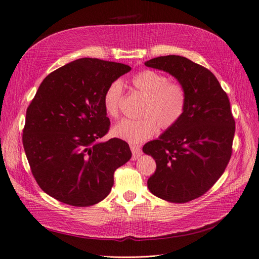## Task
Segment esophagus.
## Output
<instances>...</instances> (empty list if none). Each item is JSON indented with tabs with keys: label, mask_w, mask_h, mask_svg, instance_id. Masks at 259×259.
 Returning <instances> with one entry per match:
<instances>
[{
	"label": "esophagus",
	"mask_w": 259,
	"mask_h": 259,
	"mask_svg": "<svg viewBox=\"0 0 259 259\" xmlns=\"http://www.w3.org/2000/svg\"><path fill=\"white\" fill-rule=\"evenodd\" d=\"M130 148L132 151V160H137L138 157L142 154V149L140 148V146H136V145H131Z\"/></svg>",
	"instance_id": "obj_1"
}]
</instances>
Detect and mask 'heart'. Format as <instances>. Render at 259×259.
I'll return each instance as SVG.
<instances>
[{"label": "heart", "instance_id": "b5f03b06", "mask_svg": "<svg viewBox=\"0 0 259 259\" xmlns=\"http://www.w3.org/2000/svg\"><path fill=\"white\" fill-rule=\"evenodd\" d=\"M132 85L145 97L138 119L123 118L113 128L115 137L129 143H141L149 139L159 126L163 130L174 127L183 116L187 94L179 82L168 81L162 73L146 70L134 75ZM123 89L119 80L112 82L104 94V107L110 117L119 115Z\"/></svg>", "mask_w": 259, "mask_h": 259}]
</instances>
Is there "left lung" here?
Instances as JSON below:
<instances>
[{
  "instance_id": "1",
  "label": "left lung",
  "mask_w": 259,
  "mask_h": 259,
  "mask_svg": "<svg viewBox=\"0 0 259 259\" xmlns=\"http://www.w3.org/2000/svg\"><path fill=\"white\" fill-rule=\"evenodd\" d=\"M145 65L169 73L186 90L181 119L143 147L156 163L147 182L150 192L185 203L204 195L230 162L235 134L230 100L215 75L182 56H161Z\"/></svg>"
}]
</instances>
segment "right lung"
I'll list each match as a JSON object with an SVG mask.
<instances>
[{
    "label": "right lung",
    "instance_id": "add662e5",
    "mask_svg": "<svg viewBox=\"0 0 259 259\" xmlns=\"http://www.w3.org/2000/svg\"><path fill=\"white\" fill-rule=\"evenodd\" d=\"M127 64L81 58L48 75L26 111L23 146L44 193L62 203L91 206L114 184V171L131 157L120 139L100 143L110 119L107 88L128 73Z\"/></svg>",
    "mask_w": 259,
    "mask_h": 259
}]
</instances>
